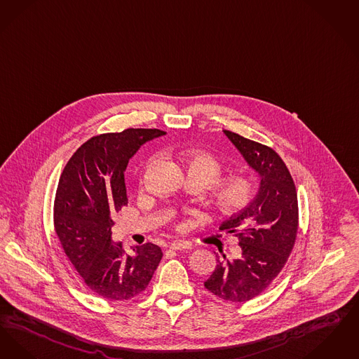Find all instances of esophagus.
<instances>
[{"label": "esophagus", "instance_id": "34e87169", "mask_svg": "<svg viewBox=\"0 0 359 359\" xmlns=\"http://www.w3.org/2000/svg\"><path fill=\"white\" fill-rule=\"evenodd\" d=\"M169 248L172 250H189L190 245H189V244H184V243H172V244L169 245Z\"/></svg>", "mask_w": 359, "mask_h": 359}]
</instances>
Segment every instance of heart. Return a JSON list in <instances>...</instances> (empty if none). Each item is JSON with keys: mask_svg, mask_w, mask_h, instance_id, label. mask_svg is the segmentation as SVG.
<instances>
[{"mask_svg": "<svg viewBox=\"0 0 359 359\" xmlns=\"http://www.w3.org/2000/svg\"><path fill=\"white\" fill-rule=\"evenodd\" d=\"M181 165L187 169L191 180H198L203 185H210V200L215 209L225 216H233L247 209L256 197V185L248 175H232L221 178L224 166L219 159L209 153L189 150L177 154ZM156 156H151L146 161V168L154 165Z\"/></svg>", "mask_w": 359, "mask_h": 359, "instance_id": "obj_1", "label": "heart"}]
</instances>
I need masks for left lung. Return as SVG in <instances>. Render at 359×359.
<instances>
[{
    "instance_id": "8db88e82",
    "label": "left lung",
    "mask_w": 359,
    "mask_h": 359,
    "mask_svg": "<svg viewBox=\"0 0 359 359\" xmlns=\"http://www.w3.org/2000/svg\"><path fill=\"white\" fill-rule=\"evenodd\" d=\"M224 133L262 175V187L247 209L221 224L219 231L237 237L238 250L233 260L219 259L203 285L219 299L245 303L264 292L294 250L299 228L297 187L273 149L228 130Z\"/></svg>"
}]
</instances>
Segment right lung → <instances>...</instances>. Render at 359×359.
<instances>
[{"instance_id":"add662e5","label":"right lung","mask_w":359,"mask_h":359,"mask_svg":"<svg viewBox=\"0 0 359 359\" xmlns=\"http://www.w3.org/2000/svg\"><path fill=\"white\" fill-rule=\"evenodd\" d=\"M158 128H126L83 143L62 170L53 203L55 232L62 250L95 295L122 302L140 295L162 260L161 248L146 243L134 255L112 244V219L125 208V172L140 146L165 135Z\"/></svg>"}]
</instances>
